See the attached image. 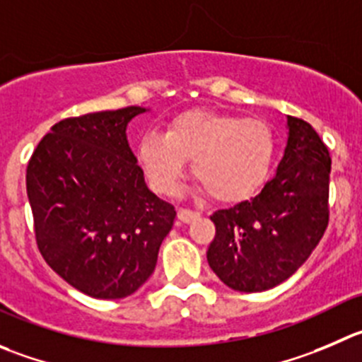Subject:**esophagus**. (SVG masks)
I'll return each mask as SVG.
<instances>
[{
  "instance_id": "esophagus-1",
  "label": "esophagus",
  "mask_w": 362,
  "mask_h": 362,
  "mask_svg": "<svg viewBox=\"0 0 362 362\" xmlns=\"http://www.w3.org/2000/svg\"><path fill=\"white\" fill-rule=\"evenodd\" d=\"M197 216H199V213L197 211H190V209H179V211H177L179 222H183V223L194 222Z\"/></svg>"
}]
</instances>
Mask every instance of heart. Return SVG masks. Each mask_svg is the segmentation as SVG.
Returning a JSON list of instances; mask_svg holds the SVG:
<instances>
[{
    "label": "heart",
    "instance_id": "1",
    "mask_svg": "<svg viewBox=\"0 0 362 362\" xmlns=\"http://www.w3.org/2000/svg\"><path fill=\"white\" fill-rule=\"evenodd\" d=\"M136 158L160 195H172L187 161L199 179L195 190L222 204L254 197L267 183L275 158V135L259 119H242L213 110H188L168 120L161 133H146Z\"/></svg>",
    "mask_w": 362,
    "mask_h": 362
}]
</instances>
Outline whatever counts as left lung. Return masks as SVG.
<instances>
[{
  "label": "left lung",
  "mask_w": 362,
  "mask_h": 362,
  "mask_svg": "<svg viewBox=\"0 0 362 362\" xmlns=\"http://www.w3.org/2000/svg\"><path fill=\"white\" fill-rule=\"evenodd\" d=\"M288 140L274 177L250 201L218 209L209 268L230 290H270L308 261L329 223L330 156L305 120L286 117Z\"/></svg>",
  "instance_id": "left-lung-1"
}]
</instances>
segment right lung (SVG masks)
<instances>
[{"instance_id": "add662e5", "label": "right lung", "mask_w": 362, "mask_h": 362, "mask_svg": "<svg viewBox=\"0 0 362 362\" xmlns=\"http://www.w3.org/2000/svg\"><path fill=\"white\" fill-rule=\"evenodd\" d=\"M142 106L51 127L26 168L35 238L46 263L94 298H124L153 275L175 209L147 188L127 144Z\"/></svg>"}]
</instances>
